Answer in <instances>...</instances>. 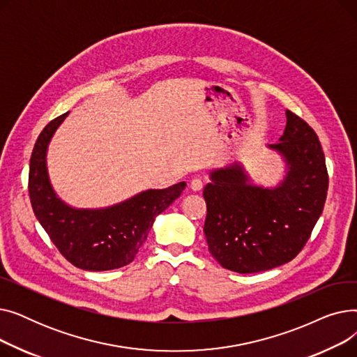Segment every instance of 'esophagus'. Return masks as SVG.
Segmentation results:
<instances>
[{"label":"esophagus","mask_w":357,"mask_h":357,"mask_svg":"<svg viewBox=\"0 0 357 357\" xmlns=\"http://www.w3.org/2000/svg\"><path fill=\"white\" fill-rule=\"evenodd\" d=\"M202 186H204V182H202L201 178H194V179L191 181V188H192L194 191H201Z\"/></svg>","instance_id":"34e87169"}]
</instances>
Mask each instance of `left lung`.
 I'll use <instances>...</instances> for the list:
<instances>
[{
    "label": "left lung",
    "mask_w": 357,
    "mask_h": 357,
    "mask_svg": "<svg viewBox=\"0 0 357 357\" xmlns=\"http://www.w3.org/2000/svg\"><path fill=\"white\" fill-rule=\"evenodd\" d=\"M287 126L268 147L282 158L285 175L275 186L253 183L240 163L210 172L205 185L208 250L237 273H257L291 261L320 218L328 190L326 158L315 131L287 109Z\"/></svg>",
    "instance_id": "obj_1"
}]
</instances>
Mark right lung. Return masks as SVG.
I'll return each instance as SVG.
<instances>
[{
    "instance_id": "right-lung-1",
    "label": "right lung",
    "mask_w": 357,
    "mask_h": 357,
    "mask_svg": "<svg viewBox=\"0 0 357 357\" xmlns=\"http://www.w3.org/2000/svg\"><path fill=\"white\" fill-rule=\"evenodd\" d=\"M68 112L52 120L30 158L29 194L36 218L73 266L91 272L119 269L133 261L155 218L185 190L179 182L147 190L105 208H73L54 192L47 172V147Z\"/></svg>"
}]
</instances>
